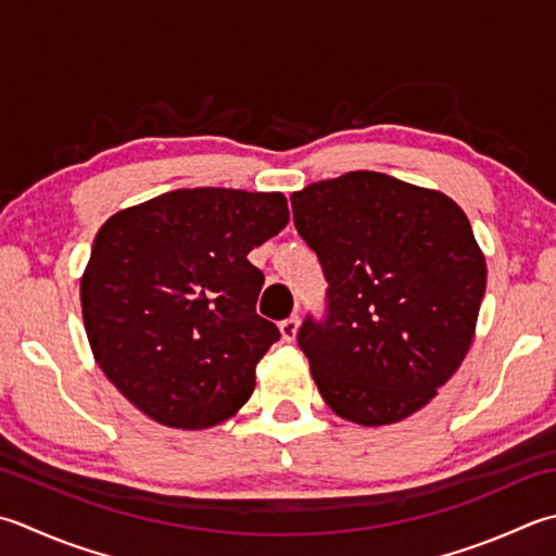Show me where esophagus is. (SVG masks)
Wrapping results in <instances>:
<instances>
[{"mask_svg": "<svg viewBox=\"0 0 556 556\" xmlns=\"http://www.w3.org/2000/svg\"><path fill=\"white\" fill-rule=\"evenodd\" d=\"M279 330H281V340H285V342L296 340V332H299V318H296V315H291V318L281 320L279 323Z\"/></svg>", "mask_w": 556, "mask_h": 556, "instance_id": "1", "label": "esophagus"}]
</instances>
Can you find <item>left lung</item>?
<instances>
[{"instance_id": "obj_1", "label": "left lung", "mask_w": 556, "mask_h": 556, "mask_svg": "<svg viewBox=\"0 0 556 556\" xmlns=\"http://www.w3.org/2000/svg\"><path fill=\"white\" fill-rule=\"evenodd\" d=\"M291 210L328 281L299 328L323 400L364 427L415 415L463 364L486 289L465 212L376 170L313 182Z\"/></svg>"}]
</instances>
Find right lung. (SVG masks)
I'll use <instances>...</instances> for the list:
<instances>
[{
	"label": "right lung",
	"mask_w": 556,
	"mask_h": 556,
	"mask_svg": "<svg viewBox=\"0 0 556 556\" xmlns=\"http://www.w3.org/2000/svg\"><path fill=\"white\" fill-rule=\"evenodd\" d=\"M289 222L279 192L173 190L113 214L81 277L96 364L147 417L210 429L255 390L279 340L255 303L265 275L248 253Z\"/></svg>",
	"instance_id": "add662e5"
}]
</instances>
